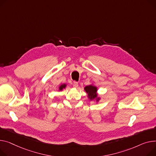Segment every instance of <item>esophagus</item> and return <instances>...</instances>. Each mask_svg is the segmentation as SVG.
<instances>
[{
	"label": "esophagus",
	"mask_w": 156,
	"mask_h": 156,
	"mask_svg": "<svg viewBox=\"0 0 156 156\" xmlns=\"http://www.w3.org/2000/svg\"><path fill=\"white\" fill-rule=\"evenodd\" d=\"M73 87H74V88H78V82L75 81V82L73 83Z\"/></svg>",
	"instance_id": "1"
}]
</instances>
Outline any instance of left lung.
<instances>
[{
	"label": "left lung",
	"instance_id": "8db88e82",
	"mask_svg": "<svg viewBox=\"0 0 156 156\" xmlns=\"http://www.w3.org/2000/svg\"><path fill=\"white\" fill-rule=\"evenodd\" d=\"M84 90L88 94V97L90 100H97L98 101L100 100V98L98 97L97 94V88L95 86H93L92 85L87 86L84 88Z\"/></svg>",
	"mask_w": 156,
	"mask_h": 156
}]
</instances>
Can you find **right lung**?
Masks as SVG:
<instances>
[{
  "label": "right lung",
  "mask_w": 156,
  "mask_h": 156,
  "mask_svg": "<svg viewBox=\"0 0 156 156\" xmlns=\"http://www.w3.org/2000/svg\"><path fill=\"white\" fill-rule=\"evenodd\" d=\"M66 87V84H62L61 85L59 86V91H61L63 89L65 88Z\"/></svg>",
  "instance_id": "right-lung-1"
}]
</instances>
